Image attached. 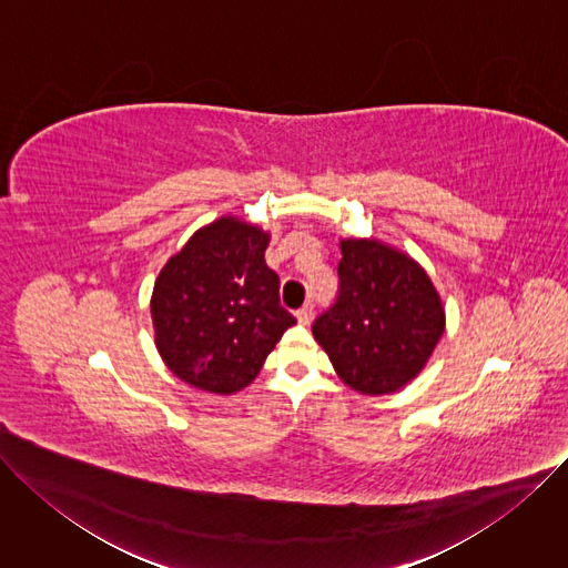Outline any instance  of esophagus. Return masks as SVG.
<instances>
[{
    "label": "esophagus",
    "instance_id": "obj_1",
    "mask_svg": "<svg viewBox=\"0 0 568 568\" xmlns=\"http://www.w3.org/2000/svg\"><path fill=\"white\" fill-rule=\"evenodd\" d=\"M296 318H298V323H303V326H307L312 318V303H305L301 310H296Z\"/></svg>",
    "mask_w": 568,
    "mask_h": 568
}]
</instances>
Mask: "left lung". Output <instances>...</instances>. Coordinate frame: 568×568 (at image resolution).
<instances>
[{
    "mask_svg": "<svg viewBox=\"0 0 568 568\" xmlns=\"http://www.w3.org/2000/svg\"><path fill=\"white\" fill-rule=\"evenodd\" d=\"M339 296L312 326L337 375L362 395L409 384L445 333V307L409 254L375 237L339 242Z\"/></svg>",
    "mask_w": 568,
    "mask_h": 568,
    "instance_id": "left-lung-1",
    "label": "left lung"
}]
</instances>
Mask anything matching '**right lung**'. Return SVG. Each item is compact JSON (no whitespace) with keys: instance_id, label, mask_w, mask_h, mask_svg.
I'll list each match as a JSON object with an SVG mask.
<instances>
[{"instance_id":"1","label":"right lung","mask_w":568,"mask_h":568,"mask_svg":"<svg viewBox=\"0 0 568 568\" xmlns=\"http://www.w3.org/2000/svg\"><path fill=\"white\" fill-rule=\"evenodd\" d=\"M270 233L224 215L197 229L159 272L150 298L154 344L186 384L231 395L261 373L296 318L265 263Z\"/></svg>"}]
</instances>
